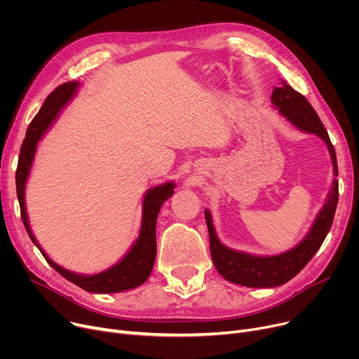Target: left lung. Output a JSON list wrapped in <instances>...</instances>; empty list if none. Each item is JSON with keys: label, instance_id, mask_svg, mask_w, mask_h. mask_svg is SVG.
<instances>
[{"label": "left lung", "instance_id": "8db88e82", "mask_svg": "<svg viewBox=\"0 0 359 359\" xmlns=\"http://www.w3.org/2000/svg\"><path fill=\"white\" fill-rule=\"evenodd\" d=\"M272 102L278 111L294 126L304 132H311L322 138L330 151L334 176H337V161L334 148L330 142L325 125L309 100L295 91L287 81L280 80L273 88ZM339 199V183L334 179L323 210L318 212L310 233L294 249L276 256H253L225 248L217 238L210 211H205L206 225L210 233L211 257L219 275L233 284L252 288H272L285 284L303 269L316 252L322 246L333 222Z\"/></svg>", "mask_w": 359, "mask_h": 359}]
</instances>
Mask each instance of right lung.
I'll return each mask as SVG.
<instances>
[{"instance_id": "obj_1", "label": "right lung", "mask_w": 359, "mask_h": 359, "mask_svg": "<svg viewBox=\"0 0 359 359\" xmlns=\"http://www.w3.org/2000/svg\"><path fill=\"white\" fill-rule=\"evenodd\" d=\"M79 83L77 81H68L56 87L49 96L46 97L43 106L41 107L39 113L33 118L30 122L26 138L23 141L20 157H18L17 172H15V189H17V198L18 203H20V212L22 219L26 227V231L32 241L36 244L37 249L41 250L43 257L49 265L61 273L65 279L71 280L72 284L79 285L80 288L88 291V292H97V294H111V292H121L130 288L140 287L141 284L148 279L151 271L154 266L156 253H157V243H156V222L160 212L161 205L175 194V183H164L161 186H156L153 189H149L144 198V210H142V224L141 231L138 236V240L135 241L134 246L130 248L128 255L118 263V265L111 266L110 269L100 272L97 275H79L69 272L60 265H56L52 262L46 253L41 249L37 244L34 236L32 234V230L29 227V219L26 212L25 205V187L26 180L30 173V167L33 163V157L36 153V145L43 135V132L48 129V126L53 122V119L58 115L60 110L65 106V103L74 96L75 90H77Z\"/></svg>"}]
</instances>
